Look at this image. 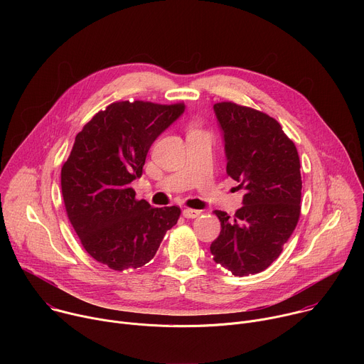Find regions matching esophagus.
<instances>
[{
	"label": "esophagus",
	"mask_w": 364,
	"mask_h": 364,
	"mask_svg": "<svg viewBox=\"0 0 364 364\" xmlns=\"http://www.w3.org/2000/svg\"><path fill=\"white\" fill-rule=\"evenodd\" d=\"M183 216L186 219H196L200 216V212L198 210H194V209H184L183 210Z\"/></svg>",
	"instance_id": "esophagus-1"
}]
</instances>
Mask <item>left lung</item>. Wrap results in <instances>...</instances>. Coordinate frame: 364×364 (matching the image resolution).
<instances>
[{
    "label": "left lung",
    "instance_id": "1",
    "mask_svg": "<svg viewBox=\"0 0 364 364\" xmlns=\"http://www.w3.org/2000/svg\"><path fill=\"white\" fill-rule=\"evenodd\" d=\"M213 109L225 141L226 173L246 193L233 218L215 210L222 229L210 252L235 277H247L275 261L298 223L299 157L269 115L233 102L216 103Z\"/></svg>",
    "mask_w": 364,
    "mask_h": 364
}]
</instances>
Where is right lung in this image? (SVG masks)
<instances>
[{
	"label": "right lung",
	"mask_w": 364,
	"mask_h": 364,
	"mask_svg": "<svg viewBox=\"0 0 364 364\" xmlns=\"http://www.w3.org/2000/svg\"><path fill=\"white\" fill-rule=\"evenodd\" d=\"M184 109L183 103H111L76 135L62 167L69 220L86 252L114 271L149 262L180 218L177 205L136 200L131 183L142 176L152 142Z\"/></svg>",
	"instance_id": "1"
}]
</instances>
